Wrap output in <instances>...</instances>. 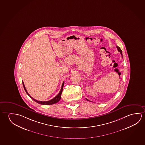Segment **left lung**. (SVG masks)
<instances>
[{"label":"left lung","mask_w":145,"mask_h":145,"mask_svg":"<svg viewBox=\"0 0 145 145\" xmlns=\"http://www.w3.org/2000/svg\"><path fill=\"white\" fill-rule=\"evenodd\" d=\"M116 48H117V49H118V52H120V53L121 54V57H123V54H122V51H121V50L120 49V47H118V46H116ZM86 100H88V101H89V100H88L86 98Z\"/></svg>","instance_id":"obj_1"}]
</instances>
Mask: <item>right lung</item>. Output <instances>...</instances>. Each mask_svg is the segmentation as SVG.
<instances>
[{
    "instance_id": "right-lung-1",
    "label": "right lung",
    "mask_w": 145,
    "mask_h": 145,
    "mask_svg": "<svg viewBox=\"0 0 145 145\" xmlns=\"http://www.w3.org/2000/svg\"><path fill=\"white\" fill-rule=\"evenodd\" d=\"M22 84L24 86V88L25 89V91L27 92V94L28 95H29V97H31L32 99H33L35 101H36V103H38L39 104H40V105H54L55 103H58V101L59 100H60L61 98V94L62 92L63 88V86H64V82H63L62 85V87H61V89L60 90V91L59 92V93H58V95L57 96H55L54 98H53L51 100H49V101H38V100H36L35 99H33L32 97L29 95V94L28 93V92H27V90L25 89V85L24 83V82H22Z\"/></svg>"
}]
</instances>
